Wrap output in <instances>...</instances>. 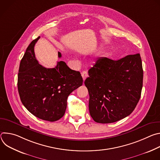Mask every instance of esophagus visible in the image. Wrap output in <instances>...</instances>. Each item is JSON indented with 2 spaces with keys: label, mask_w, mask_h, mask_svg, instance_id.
I'll return each mask as SVG.
<instances>
[{
  "label": "esophagus",
  "mask_w": 160,
  "mask_h": 160,
  "mask_svg": "<svg viewBox=\"0 0 160 160\" xmlns=\"http://www.w3.org/2000/svg\"><path fill=\"white\" fill-rule=\"evenodd\" d=\"M81 75H82V77L83 78V80H85L86 79V78L88 77V73L86 71H83L81 73Z\"/></svg>",
  "instance_id": "esophagus-1"
}]
</instances>
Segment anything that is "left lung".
Returning a JSON list of instances; mask_svg holds the SVG:
<instances>
[{
	"instance_id": "obj_1",
	"label": "left lung",
	"mask_w": 160,
	"mask_h": 160,
	"mask_svg": "<svg viewBox=\"0 0 160 160\" xmlns=\"http://www.w3.org/2000/svg\"><path fill=\"white\" fill-rule=\"evenodd\" d=\"M85 80L90 115L97 123H110L132 112L141 95L143 82L139 54L115 61L99 58Z\"/></svg>"
}]
</instances>
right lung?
Instances as JSON below:
<instances>
[{
	"instance_id": "obj_1",
	"label": "right lung",
	"mask_w": 160,
	"mask_h": 160,
	"mask_svg": "<svg viewBox=\"0 0 160 160\" xmlns=\"http://www.w3.org/2000/svg\"><path fill=\"white\" fill-rule=\"evenodd\" d=\"M40 37L28 45L21 60L18 89L21 102L36 117L49 122L61 118L65 113L67 98L82 85L79 72L71 70L64 61L55 68H46L37 60L34 46ZM58 57H61L58 52Z\"/></svg>"
}]
</instances>
